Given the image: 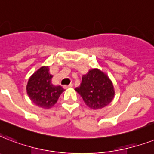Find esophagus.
Returning <instances> with one entry per match:
<instances>
[{"label": "esophagus", "instance_id": "obj_1", "mask_svg": "<svg viewBox=\"0 0 154 154\" xmlns=\"http://www.w3.org/2000/svg\"><path fill=\"white\" fill-rule=\"evenodd\" d=\"M73 87V84H72V83H70L69 85H65L63 87H64L65 89H67V88H69V87Z\"/></svg>", "mask_w": 154, "mask_h": 154}]
</instances>
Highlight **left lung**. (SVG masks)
<instances>
[{
    "label": "left lung",
    "instance_id": "obj_1",
    "mask_svg": "<svg viewBox=\"0 0 154 154\" xmlns=\"http://www.w3.org/2000/svg\"><path fill=\"white\" fill-rule=\"evenodd\" d=\"M75 90L83 98L85 104L93 110L109 105L115 94L110 79L98 68H92L83 75L80 86Z\"/></svg>",
    "mask_w": 154,
    "mask_h": 154
}]
</instances>
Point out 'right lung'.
Instances as JSON below:
<instances>
[{"mask_svg":"<svg viewBox=\"0 0 154 154\" xmlns=\"http://www.w3.org/2000/svg\"><path fill=\"white\" fill-rule=\"evenodd\" d=\"M52 77L48 66H43L32 74L27 83V94L31 101L44 109L52 107L64 91L61 86L52 84Z\"/></svg>","mask_w":154,"mask_h":154,"instance_id":"right-lung-1","label":"right lung"}]
</instances>
